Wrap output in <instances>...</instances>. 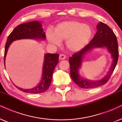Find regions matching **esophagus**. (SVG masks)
<instances>
[{"label": "esophagus", "instance_id": "esophagus-1", "mask_svg": "<svg viewBox=\"0 0 122 122\" xmlns=\"http://www.w3.org/2000/svg\"><path fill=\"white\" fill-rule=\"evenodd\" d=\"M59 58L60 60H64L66 58V56L64 54H61L59 56Z\"/></svg>", "mask_w": 122, "mask_h": 122}]
</instances>
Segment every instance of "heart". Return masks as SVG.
<instances>
[{
    "mask_svg": "<svg viewBox=\"0 0 122 122\" xmlns=\"http://www.w3.org/2000/svg\"><path fill=\"white\" fill-rule=\"evenodd\" d=\"M48 41L58 45L60 41H66V47L71 52L79 51L87 45L92 35L89 26L78 21H67L58 24L54 29V33L48 30Z\"/></svg>",
    "mask_w": 122,
    "mask_h": 122,
    "instance_id": "1",
    "label": "heart"
}]
</instances>
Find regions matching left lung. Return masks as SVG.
<instances>
[{
	"instance_id": "1",
	"label": "left lung",
	"mask_w": 122,
	"mask_h": 122,
	"mask_svg": "<svg viewBox=\"0 0 122 122\" xmlns=\"http://www.w3.org/2000/svg\"><path fill=\"white\" fill-rule=\"evenodd\" d=\"M97 29L96 33L89 44L69 58L70 76L74 81L81 88H93L104 85L110 79L118 62L119 56L118 41L113 31L107 25L102 22H100L97 25ZM106 47L112 55V64L109 71L105 77L99 81H92L83 79L79 74V69L81 66L83 56L94 47Z\"/></svg>"
}]
</instances>
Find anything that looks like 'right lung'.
<instances>
[{"instance_id": "right-lung-1", "label": "right lung", "mask_w": 122, "mask_h": 122, "mask_svg": "<svg viewBox=\"0 0 122 122\" xmlns=\"http://www.w3.org/2000/svg\"><path fill=\"white\" fill-rule=\"evenodd\" d=\"M46 38V34L43 31L42 25L38 21H31L18 25L7 38L4 51V66L8 49L13 41L22 39L45 40ZM58 56L59 55L57 53L45 54L43 66L42 77L40 83L36 87L29 89L16 87L21 91L29 93H40L46 92L51 83L54 70L58 62Z\"/></svg>"}]
</instances>
